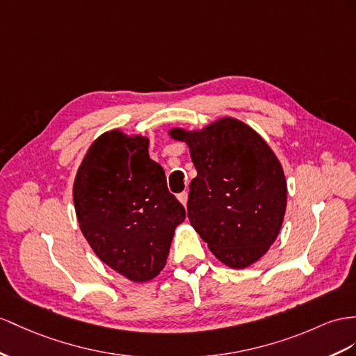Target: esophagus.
I'll list each match as a JSON object with an SVG mask.
<instances>
[{
    "label": "esophagus",
    "instance_id": "1",
    "mask_svg": "<svg viewBox=\"0 0 356 356\" xmlns=\"http://www.w3.org/2000/svg\"><path fill=\"white\" fill-rule=\"evenodd\" d=\"M177 198H179V202L184 204V206H186V203H188V193L185 191V193H180L179 195H177Z\"/></svg>",
    "mask_w": 356,
    "mask_h": 356
}]
</instances>
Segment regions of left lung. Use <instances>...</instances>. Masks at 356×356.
<instances>
[{
    "label": "left lung",
    "mask_w": 356,
    "mask_h": 356,
    "mask_svg": "<svg viewBox=\"0 0 356 356\" xmlns=\"http://www.w3.org/2000/svg\"><path fill=\"white\" fill-rule=\"evenodd\" d=\"M168 134L188 144L197 170L188 197L191 225L224 265L251 266L275 242L286 213L287 184L275 153L233 117Z\"/></svg>",
    "instance_id": "obj_1"
}]
</instances>
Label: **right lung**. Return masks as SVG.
<instances>
[{
  "label": "right lung",
  "mask_w": 356,
  "mask_h": 356,
  "mask_svg": "<svg viewBox=\"0 0 356 356\" xmlns=\"http://www.w3.org/2000/svg\"><path fill=\"white\" fill-rule=\"evenodd\" d=\"M74 203L91 250L135 282L159 275L185 220L163 168L149 156V138L118 129L90 145L76 171Z\"/></svg>",
  "instance_id": "obj_1"
}]
</instances>
